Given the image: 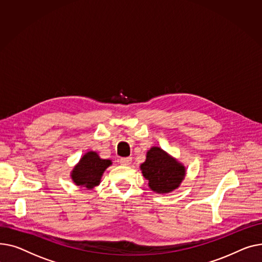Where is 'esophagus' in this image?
<instances>
[{"instance_id":"obj_1","label":"esophagus","mask_w":262,"mask_h":262,"mask_svg":"<svg viewBox=\"0 0 262 262\" xmlns=\"http://www.w3.org/2000/svg\"><path fill=\"white\" fill-rule=\"evenodd\" d=\"M131 162H132L131 158H120L119 159V163L122 166H129L131 164Z\"/></svg>"}]
</instances>
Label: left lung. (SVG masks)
I'll use <instances>...</instances> for the list:
<instances>
[{
    "instance_id": "1",
    "label": "left lung",
    "mask_w": 262,
    "mask_h": 262,
    "mask_svg": "<svg viewBox=\"0 0 262 262\" xmlns=\"http://www.w3.org/2000/svg\"><path fill=\"white\" fill-rule=\"evenodd\" d=\"M140 168L148 180L149 188L157 193H168L178 189L186 176L185 166L157 146L147 151L146 161Z\"/></svg>"
}]
</instances>
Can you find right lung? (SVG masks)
Segmentation results:
<instances>
[{
  "instance_id": "obj_1",
  "label": "right lung",
  "mask_w": 262,
  "mask_h": 262,
  "mask_svg": "<svg viewBox=\"0 0 262 262\" xmlns=\"http://www.w3.org/2000/svg\"><path fill=\"white\" fill-rule=\"evenodd\" d=\"M111 165V160H103L96 151H89L75 165L71 178L75 185L91 190L99 185L105 169Z\"/></svg>"
}]
</instances>
